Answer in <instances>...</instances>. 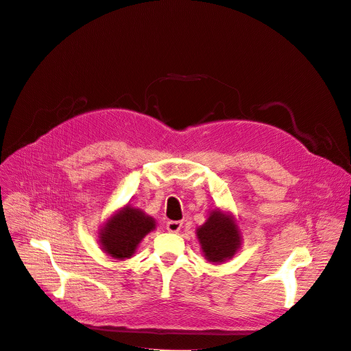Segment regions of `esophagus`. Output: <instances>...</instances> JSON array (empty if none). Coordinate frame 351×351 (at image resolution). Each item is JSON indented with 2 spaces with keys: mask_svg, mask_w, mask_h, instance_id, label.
<instances>
[{
  "mask_svg": "<svg viewBox=\"0 0 351 351\" xmlns=\"http://www.w3.org/2000/svg\"><path fill=\"white\" fill-rule=\"evenodd\" d=\"M180 228H182V221H173V220H171V221L167 223V230H168L169 232H178Z\"/></svg>",
  "mask_w": 351,
  "mask_h": 351,
  "instance_id": "1",
  "label": "esophagus"
}]
</instances>
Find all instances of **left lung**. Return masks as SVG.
<instances>
[{
    "label": "left lung",
    "instance_id": "1",
    "mask_svg": "<svg viewBox=\"0 0 351 351\" xmlns=\"http://www.w3.org/2000/svg\"><path fill=\"white\" fill-rule=\"evenodd\" d=\"M203 256L212 264L231 260L241 247V231L236 217L230 212L215 208L208 213L204 224L196 228Z\"/></svg>",
    "mask_w": 351,
    "mask_h": 351
}]
</instances>
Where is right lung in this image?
<instances>
[{
	"mask_svg": "<svg viewBox=\"0 0 351 351\" xmlns=\"http://www.w3.org/2000/svg\"><path fill=\"white\" fill-rule=\"evenodd\" d=\"M156 228L154 217L141 208L125 204L114 212L99 230L101 250L114 260H127L135 254L139 243Z\"/></svg>",
	"mask_w": 351,
	"mask_h": 351,
	"instance_id": "add662e5",
	"label": "right lung"
}]
</instances>
